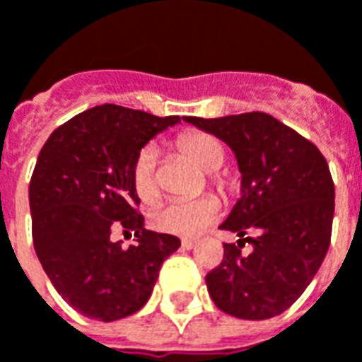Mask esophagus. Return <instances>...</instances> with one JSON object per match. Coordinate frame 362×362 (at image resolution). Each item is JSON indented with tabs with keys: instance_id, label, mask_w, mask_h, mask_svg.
<instances>
[{
	"instance_id": "1",
	"label": "esophagus",
	"mask_w": 362,
	"mask_h": 362,
	"mask_svg": "<svg viewBox=\"0 0 362 362\" xmlns=\"http://www.w3.org/2000/svg\"><path fill=\"white\" fill-rule=\"evenodd\" d=\"M180 246L184 250H192V248H196L197 246V240H192V238H184L180 243Z\"/></svg>"
}]
</instances>
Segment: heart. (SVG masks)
Wrapping results in <instances>:
<instances>
[{
    "label": "heart",
    "instance_id": "heart-1",
    "mask_svg": "<svg viewBox=\"0 0 362 362\" xmlns=\"http://www.w3.org/2000/svg\"><path fill=\"white\" fill-rule=\"evenodd\" d=\"M176 149L184 157L194 160L202 170L209 174V182L217 189H225L227 180L221 176V166L227 160L225 145L207 132L192 129L184 132L176 137ZM158 149L157 145L147 143L143 145L139 153L135 155L134 166H132V184L135 194L139 196L143 204H155L160 197V180H158ZM221 217V202L215 196H204L197 199H180L170 202L165 207H160L153 215V227L176 236H196L204 233L205 228L211 227Z\"/></svg>",
    "mask_w": 362,
    "mask_h": 362
}]
</instances>
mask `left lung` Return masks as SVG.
Listing matches in <instances>:
<instances>
[{
    "instance_id": "1",
    "label": "left lung",
    "mask_w": 362,
    "mask_h": 362,
    "mask_svg": "<svg viewBox=\"0 0 362 362\" xmlns=\"http://www.w3.org/2000/svg\"><path fill=\"white\" fill-rule=\"evenodd\" d=\"M186 122L235 151L243 197L221 225L240 236L225 244L205 275L213 303L235 318L279 316L303 295L326 258L335 189L324 155L312 141L266 112ZM250 242L252 252L243 255Z\"/></svg>"
}]
</instances>
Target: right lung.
I'll use <instances>...</instances> for the list:
<instances>
[{
  "label": "right lung",
  "mask_w": 362,
  "mask_h": 362,
  "mask_svg": "<svg viewBox=\"0 0 362 362\" xmlns=\"http://www.w3.org/2000/svg\"><path fill=\"white\" fill-rule=\"evenodd\" d=\"M178 122L103 104L56 127L40 149L28 186L36 256L62 298L87 318L114 322L139 310L180 246L143 227L132 184L135 155ZM118 226L138 243H114Z\"/></svg>",
  "instance_id": "add662e5"
}]
</instances>
